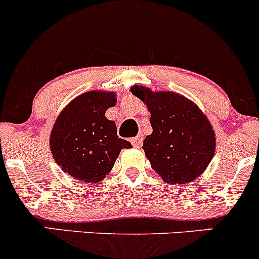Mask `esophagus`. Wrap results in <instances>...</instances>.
<instances>
[{
	"label": "esophagus",
	"instance_id": "34e87169",
	"mask_svg": "<svg viewBox=\"0 0 259 259\" xmlns=\"http://www.w3.org/2000/svg\"><path fill=\"white\" fill-rule=\"evenodd\" d=\"M142 140H143L142 135H139V137L133 138V139H132L133 146H135V148H140V145H142Z\"/></svg>",
	"mask_w": 259,
	"mask_h": 259
}]
</instances>
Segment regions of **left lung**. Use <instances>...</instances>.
Segmentation results:
<instances>
[{
	"label": "left lung",
	"instance_id": "obj_1",
	"mask_svg": "<svg viewBox=\"0 0 259 259\" xmlns=\"http://www.w3.org/2000/svg\"><path fill=\"white\" fill-rule=\"evenodd\" d=\"M150 111L153 133L143 149L150 165L168 184L193 182L209 165L215 134L209 120L193 101L171 91L130 88Z\"/></svg>",
	"mask_w": 259,
	"mask_h": 259
}]
</instances>
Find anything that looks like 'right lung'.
Here are the masks:
<instances>
[{
  "mask_svg": "<svg viewBox=\"0 0 259 259\" xmlns=\"http://www.w3.org/2000/svg\"><path fill=\"white\" fill-rule=\"evenodd\" d=\"M116 94L94 90L81 94L60 113L50 135V149L62 171L76 180L98 183L113 169L121 149L132 144L120 139L116 125L105 113Z\"/></svg>",
  "mask_w": 259,
  "mask_h": 259,
  "instance_id": "right-lung-1",
  "label": "right lung"
}]
</instances>
